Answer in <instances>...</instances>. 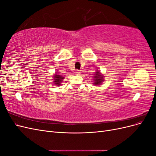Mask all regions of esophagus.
Listing matches in <instances>:
<instances>
[{
    "label": "esophagus",
    "mask_w": 156,
    "mask_h": 156,
    "mask_svg": "<svg viewBox=\"0 0 156 156\" xmlns=\"http://www.w3.org/2000/svg\"><path fill=\"white\" fill-rule=\"evenodd\" d=\"M75 73L76 74V75H81V72H80L79 71H78V70H76L75 71Z\"/></svg>",
    "instance_id": "obj_1"
}]
</instances>
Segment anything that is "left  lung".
Masks as SVG:
<instances>
[{
    "label": "left lung",
    "instance_id": "8db88e82",
    "mask_svg": "<svg viewBox=\"0 0 156 156\" xmlns=\"http://www.w3.org/2000/svg\"><path fill=\"white\" fill-rule=\"evenodd\" d=\"M93 84L96 87L102 84V83L104 81V76H103V74H102L100 72V70L96 69L95 74H94L93 76Z\"/></svg>",
    "mask_w": 156,
    "mask_h": 156
}]
</instances>
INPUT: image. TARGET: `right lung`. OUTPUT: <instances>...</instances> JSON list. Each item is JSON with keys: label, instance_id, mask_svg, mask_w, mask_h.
Masks as SVG:
<instances>
[{"label": "right lung", "instance_id": "add662e5", "mask_svg": "<svg viewBox=\"0 0 156 156\" xmlns=\"http://www.w3.org/2000/svg\"><path fill=\"white\" fill-rule=\"evenodd\" d=\"M53 83L54 84V85L56 86H60L61 83L63 82V80L64 79V77L62 75H60L58 72H56L54 73L53 76Z\"/></svg>", "mask_w": 156, "mask_h": 156}]
</instances>
